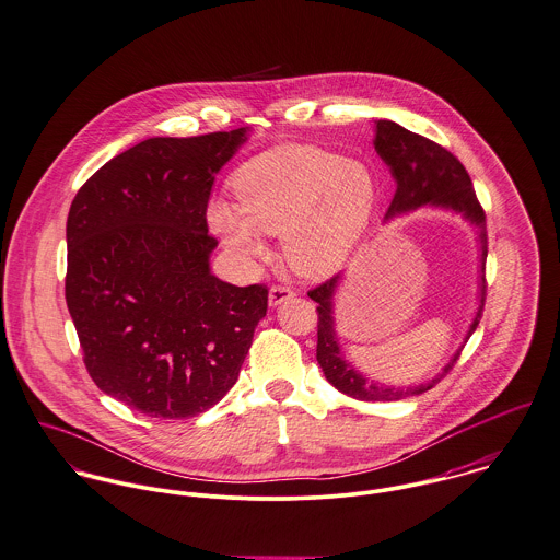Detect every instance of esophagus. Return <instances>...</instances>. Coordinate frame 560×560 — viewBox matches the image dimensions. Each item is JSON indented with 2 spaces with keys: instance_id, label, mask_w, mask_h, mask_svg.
I'll return each mask as SVG.
<instances>
[{
  "instance_id": "34e87169",
  "label": "esophagus",
  "mask_w": 560,
  "mask_h": 560,
  "mask_svg": "<svg viewBox=\"0 0 560 560\" xmlns=\"http://www.w3.org/2000/svg\"><path fill=\"white\" fill-rule=\"evenodd\" d=\"M290 299H294V290H292V288H288V285H272V288H270L268 303H270L272 307H277V305H281V303H285V301H290Z\"/></svg>"
}]
</instances>
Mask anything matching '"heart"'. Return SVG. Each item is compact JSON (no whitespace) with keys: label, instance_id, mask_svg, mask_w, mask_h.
Instances as JSON below:
<instances>
[{"label":"heart","instance_id":"heart-1","mask_svg":"<svg viewBox=\"0 0 560 560\" xmlns=\"http://www.w3.org/2000/svg\"><path fill=\"white\" fill-rule=\"evenodd\" d=\"M236 210L210 206V223L245 257L264 250L259 232L283 234V253L307 277L337 272L372 221L370 167L326 148L285 143L247 161L232 180Z\"/></svg>","mask_w":560,"mask_h":560}]
</instances>
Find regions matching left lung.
Masks as SVG:
<instances>
[{
	"instance_id": "obj_1",
	"label": "left lung",
	"mask_w": 560,
	"mask_h": 560,
	"mask_svg": "<svg viewBox=\"0 0 560 560\" xmlns=\"http://www.w3.org/2000/svg\"><path fill=\"white\" fill-rule=\"evenodd\" d=\"M373 145L382 161L390 167V174L397 183V190L393 195V201L388 206L386 219L406 210H415L419 206L432 203L442 208H453L462 212L468 221H472L479 228V241H481V305L477 311V317L466 335V341L479 326V319L486 307V259H488V230H486V210L477 199V192L472 188V180L466 172V167L459 163L457 156H453L446 148L435 143L432 139L410 132L404 126L395 125L390 120H377ZM339 277H330L324 283L310 290L311 301L317 303V363L326 380L348 397L361 399V401H397L412 395H421L453 370L459 354L457 352L451 363L432 377L425 384L419 386H406V388H390L375 384L372 380L363 377L354 372L352 365H348L339 352L335 328H332V292Z\"/></svg>"
}]
</instances>
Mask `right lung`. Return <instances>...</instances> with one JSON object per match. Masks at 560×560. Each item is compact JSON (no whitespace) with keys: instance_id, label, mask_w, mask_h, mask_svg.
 <instances>
[{"instance_id":"right-lung-1","label":"right lung","mask_w":560,"mask_h":560,"mask_svg":"<svg viewBox=\"0 0 560 560\" xmlns=\"http://www.w3.org/2000/svg\"><path fill=\"white\" fill-rule=\"evenodd\" d=\"M245 128L152 137L79 188L66 221V305L94 384L156 419L206 412L236 384L268 288L210 275L214 174Z\"/></svg>"}]
</instances>
